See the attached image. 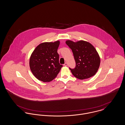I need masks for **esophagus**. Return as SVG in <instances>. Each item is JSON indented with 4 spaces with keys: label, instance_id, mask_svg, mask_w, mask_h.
<instances>
[{
    "label": "esophagus",
    "instance_id": "obj_1",
    "mask_svg": "<svg viewBox=\"0 0 125 125\" xmlns=\"http://www.w3.org/2000/svg\"><path fill=\"white\" fill-rule=\"evenodd\" d=\"M64 66H66L67 65V63H65L64 64Z\"/></svg>",
    "mask_w": 125,
    "mask_h": 125
}]
</instances>
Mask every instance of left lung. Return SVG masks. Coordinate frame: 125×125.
<instances>
[{"label": "left lung", "mask_w": 125, "mask_h": 125, "mask_svg": "<svg viewBox=\"0 0 125 125\" xmlns=\"http://www.w3.org/2000/svg\"><path fill=\"white\" fill-rule=\"evenodd\" d=\"M72 51L76 65L71 70L73 75L80 80L94 76L100 64V59L95 47L89 42L84 41L65 42Z\"/></svg>", "instance_id": "obj_1"}]
</instances>
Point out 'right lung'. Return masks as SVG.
I'll return each instance as SVG.
<instances>
[{"label": "right lung", "instance_id": "add662e5", "mask_svg": "<svg viewBox=\"0 0 125 125\" xmlns=\"http://www.w3.org/2000/svg\"><path fill=\"white\" fill-rule=\"evenodd\" d=\"M60 41L45 42L39 44L31 54L30 70L38 80L50 82L57 76L63 66L59 63L57 50Z\"/></svg>", "mask_w": 125, "mask_h": 125}]
</instances>
